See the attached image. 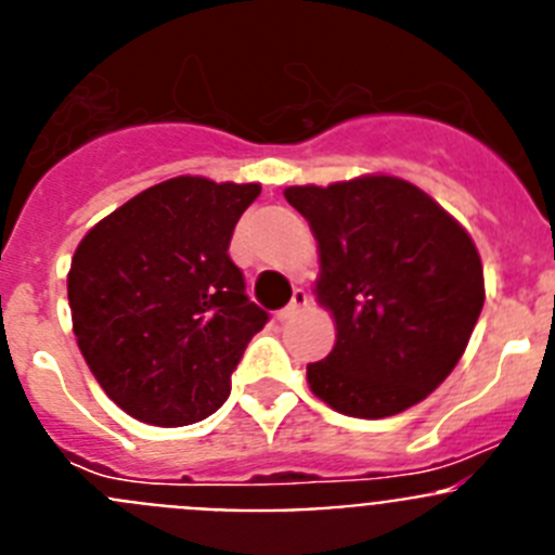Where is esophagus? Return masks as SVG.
<instances>
[{
    "mask_svg": "<svg viewBox=\"0 0 555 555\" xmlns=\"http://www.w3.org/2000/svg\"><path fill=\"white\" fill-rule=\"evenodd\" d=\"M306 306H308V292H306V288H294L292 302H288L286 308H281V311H278V320H281V322L292 320L294 313H300Z\"/></svg>",
    "mask_w": 555,
    "mask_h": 555,
    "instance_id": "34e87169",
    "label": "esophagus"
}]
</instances>
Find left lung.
Wrapping results in <instances>:
<instances>
[{"instance_id": "obj_1", "label": "left lung", "mask_w": 555, "mask_h": 555, "mask_svg": "<svg viewBox=\"0 0 555 555\" xmlns=\"http://www.w3.org/2000/svg\"><path fill=\"white\" fill-rule=\"evenodd\" d=\"M320 247L313 294L336 345L308 364L333 411L395 416L453 372L483 308V267L469 233L423 189L391 175L288 185Z\"/></svg>"}]
</instances>
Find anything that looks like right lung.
<instances>
[{
  "label": "right lung",
  "instance_id": "add662e5",
  "mask_svg": "<svg viewBox=\"0 0 555 555\" xmlns=\"http://www.w3.org/2000/svg\"><path fill=\"white\" fill-rule=\"evenodd\" d=\"M258 183L171 178L82 235L68 269L77 347L105 395L146 425L210 416L267 311L228 247Z\"/></svg>",
  "mask_w": 555,
  "mask_h": 555
}]
</instances>
